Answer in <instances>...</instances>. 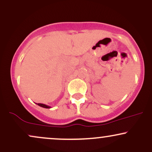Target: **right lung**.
Instances as JSON below:
<instances>
[{
  "mask_svg": "<svg viewBox=\"0 0 152 152\" xmlns=\"http://www.w3.org/2000/svg\"><path fill=\"white\" fill-rule=\"evenodd\" d=\"M38 105L41 106V107H43V108H46V109H50V106L46 105V104H38Z\"/></svg>",
  "mask_w": 152,
  "mask_h": 152,
  "instance_id": "1",
  "label": "right lung"
}]
</instances>
